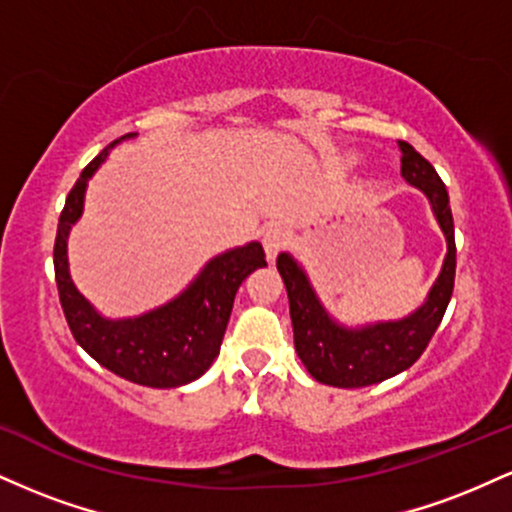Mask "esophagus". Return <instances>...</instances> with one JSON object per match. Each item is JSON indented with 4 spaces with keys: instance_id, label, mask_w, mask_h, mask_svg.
Here are the masks:
<instances>
[{
    "instance_id": "34e87169",
    "label": "esophagus",
    "mask_w": 512,
    "mask_h": 512,
    "mask_svg": "<svg viewBox=\"0 0 512 512\" xmlns=\"http://www.w3.org/2000/svg\"><path fill=\"white\" fill-rule=\"evenodd\" d=\"M262 245H264V252H267V260L274 262L276 255L289 245V233H286L281 226H269L267 231L262 233Z\"/></svg>"
}]
</instances>
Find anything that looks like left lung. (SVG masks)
I'll use <instances>...</instances> for the list:
<instances>
[{"label":"left lung","mask_w":512,"mask_h":512,"mask_svg":"<svg viewBox=\"0 0 512 512\" xmlns=\"http://www.w3.org/2000/svg\"><path fill=\"white\" fill-rule=\"evenodd\" d=\"M399 149H402V178L431 199L433 214L448 238V257H445L443 272L428 293V301L414 315L399 322L363 327V330H346L327 317L303 269L289 255L276 257V269L289 293L293 344H296L298 358L317 383L366 387L383 383L414 366L436 334L450 303L452 286H455L457 248L448 190L436 168L414 146L399 142Z\"/></svg>","instance_id":"obj_1"}]
</instances>
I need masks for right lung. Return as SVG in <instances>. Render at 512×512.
Returning <instances> with one entry per match:
<instances>
[{
	"label": "right lung",
	"instance_id": "1",
	"mask_svg": "<svg viewBox=\"0 0 512 512\" xmlns=\"http://www.w3.org/2000/svg\"><path fill=\"white\" fill-rule=\"evenodd\" d=\"M105 156L108 149L81 170V178L74 182L60 214L52 255L64 317L81 349L110 373L146 387L187 385L204 375V370L219 356L238 286L255 269L267 267L264 250L260 243H250L216 257L204 267L190 289L154 313L134 320H103L69 279L67 236L84 209L86 182Z\"/></svg>",
	"mask_w": 512,
	"mask_h": 512
}]
</instances>
